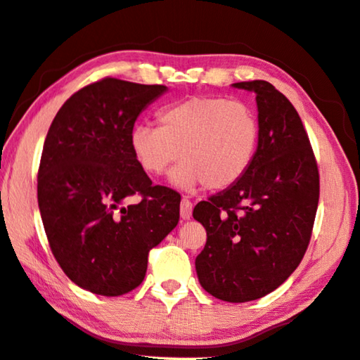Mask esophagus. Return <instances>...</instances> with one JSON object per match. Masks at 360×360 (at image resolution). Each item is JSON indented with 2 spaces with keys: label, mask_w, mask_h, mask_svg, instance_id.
<instances>
[{
  "label": "esophagus",
  "mask_w": 360,
  "mask_h": 360,
  "mask_svg": "<svg viewBox=\"0 0 360 360\" xmlns=\"http://www.w3.org/2000/svg\"><path fill=\"white\" fill-rule=\"evenodd\" d=\"M181 217L187 221V219L192 217V202L187 197H184L181 200Z\"/></svg>",
  "instance_id": "1"
}]
</instances>
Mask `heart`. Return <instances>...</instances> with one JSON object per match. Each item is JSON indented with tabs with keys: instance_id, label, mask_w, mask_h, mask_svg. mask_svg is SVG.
Wrapping results in <instances>:
<instances>
[{
	"instance_id": "obj_1",
	"label": "heart",
	"mask_w": 360,
	"mask_h": 360,
	"mask_svg": "<svg viewBox=\"0 0 360 360\" xmlns=\"http://www.w3.org/2000/svg\"><path fill=\"white\" fill-rule=\"evenodd\" d=\"M158 125L136 124L130 146L146 173L160 176L181 160L169 179L186 191L203 184L222 191L251 168L259 120L251 108L224 96H193L163 108Z\"/></svg>"
}]
</instances>
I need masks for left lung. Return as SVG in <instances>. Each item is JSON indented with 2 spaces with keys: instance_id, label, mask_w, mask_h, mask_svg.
<instances>
[{
  "instance_id": "left-lung-1",
  "label": "left lung",
  "mask_w": 360,
  "mask_h": 360,
  "mask_svg": "<svg viewBox=\"0 0 360 360\" xmlns=\"http://www.w3.org/2000/svg\"><path fill=\"white\" fill-rule=\"evenodd\" d=\"M233 87L255 94L259 146L238 182L195 206L208 236L195 268L208 294L241 303L270 294L302 262L318 211L319 172L300 115L279 90L266 81Z\"/></svg>"
}]
</instances>
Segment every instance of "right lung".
Listing matches in <instances>:
<instances>
[{
    "mask_svg": "<svg viewBox=\"0 0 360 360\" xmlns=\"http://www.w3.org/2000/svg\"><path fill=\"white\" fill-rule=\"evenodd\" d=\"M165 90L105 77L71 95L47 131L38 205L49 246L65 275L94 294L138 288L149 251L178 225L181 195L152 184L130 146L139 112ZM135 194L140 202L129 204Z\"/></svg>",
    "mask_w": 360,
    "mask_h": 360,
    "instance_id": "obj_1",
    "label": "right lung"
}]
</instances>
